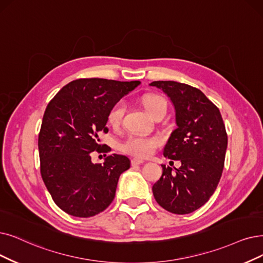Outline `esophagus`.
I'll use <instances>...</instances> for the list:
<instances>
[{"instance_id":"esophagus-1","label":"esophagus","mask_w":263,"mask_h":263,"mask_svg":"<svg viewBox=\"0 0 263 263\" xmlns=\"http://www.w3.org/2000/svg\"><path fill=\"white\" fill-rule=\"evenodd\" d=\"M144 162L141 161V160H138V159H133L132 160V166H138V165H141L143 164Z\"/></svg>"}]
</instances>
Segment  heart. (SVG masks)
Instances as JSON below:
<instances>
[{"label":"heart","mask_w":263,"mask_h":263,"mask_svg":"<svg viewBox=\"0 0 263 263\" xmlns=\"http://www.w3.org/2000/svg\"><path fill=\"white\" fill-rule=\"evenodd\" d=\"M142 103L146 111H148L152 117H154V115L156 113H159L160 111L167 109V103L165 99L160 95H155V93H150V95L143 96ZM124 111V101L120 100L115 102L108 111V124L113 126V127L118 126L122 121ZM160 144L161 139L159 137H156V136L132 134L121 143L120 148L124 153L137 157V159H146V157H150L155 152V150L159 148Z\"/></svg>","instance_id":"heart-1"}]
</instances>
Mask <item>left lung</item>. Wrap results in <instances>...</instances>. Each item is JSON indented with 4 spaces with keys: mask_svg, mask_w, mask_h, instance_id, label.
Here are the masks:
<instances>
[{
    "mask_svg": "<svg viewBox=\"0 0 263 263\" xmlns=\"http://www.w3.org/2000/svg\"><path fill=\"white\" fill-rule=\"evenodd\" d=\"M150 85L161 88L174 104L178 127L165 145L164 156L181 162L175 172L162 165L153 195L167 212L190 214L208 201L221 178L226 126L219 109L199 89L175 81H155Z\"/></svg>",
    "mask_w": 263,
    "mask_h": 263,
    "instance_id": "8db88e82",
    "label": "left lung"
}]
</instances>
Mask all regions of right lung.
I'll return each instance as SVG.
<instances>
[{"instance_id":"1","label":"right lung","mask_w":263,"mask_h":263,"mask_svg":"<svg viewBox=\"0 0 263 263\" xmlns=\"http://www.w3.org/2000/svg\"><path fill=\"white\" fill-rule=\"evenodd\" d=\"M139 84L79 79L62 87L47 104L39 134L40 170L52 199L65 213L88 218L112 203L119 178L130 161L112 154L103 164H92L91 153L111 151L100 144L98 136L108 133V111Z\"/></svg>"}]
</instances>
